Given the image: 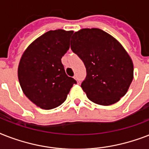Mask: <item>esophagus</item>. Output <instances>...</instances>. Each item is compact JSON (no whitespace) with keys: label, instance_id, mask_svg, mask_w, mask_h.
<instances>
[{"label":"esophagus","instance_id":"34e87169","mask_svg":"<svg viewBox=\"0 0 149 149\" xmlns=\"http://www.w3.org/2000/svg\"><path fill=\"white\" fill-rule=\"evenodd\" d=\"M74 79H76V80H77V82H79V79H78V77H77V76H75V77H74Z\"/></svg>","mask_w":149,"mask_h":149}]
</instances>
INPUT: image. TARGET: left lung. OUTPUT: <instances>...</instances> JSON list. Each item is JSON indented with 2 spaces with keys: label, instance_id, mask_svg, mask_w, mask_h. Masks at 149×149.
Segmentation results:
<instances>
[{
  "label": "left lung",
  "instance_id": "obj_1",
  "mask_svg": "<svg viewBox=\"0 0 149 149\" xmlns=\"http://www.w3.org/2000/svg\"><path fill=\"white\" fill-rule=\"evenodd\" d=\"M71 49L86 67L81 87L91 101L111 105L127 93L133 79V63L123 46L99 29H84L73 34Z\"/></svg>",
  "mask_w": 149,
  "mask_h": 149
}]
</instances>
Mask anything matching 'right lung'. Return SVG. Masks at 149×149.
<instances>
[{
    "instance_id": "add662e5",
    "label": "right lung",
    "mask_w": 149,
    "mask_h": 149,
    "mask_svg": "<svg viewBox=\"0 0 149 149\" xmlns=\"http://www.w3.org/2000/svg\"><path fill=\"white\" fill-rule=\"evenodd\" d=\"M72 31H47L34 41L20 60L17 75L27 97L45 110L65 101L77 81L68 77L61 58L70 49Z\"/></svg>"
}]
</instances>
